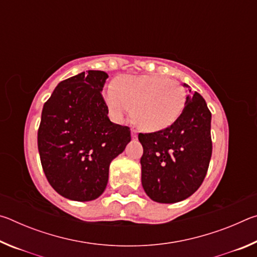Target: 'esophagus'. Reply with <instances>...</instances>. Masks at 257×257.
Instances as JSON below:
<instances>
[{
    "instance_id": "34e87169",
    "label": "esophagus",
    "mask_w": 257,
    "mask_h": 257,
    "mask_svg": "<svg viewBox=\"0 0 257 257\" xmlns=\"http://www.w3.org/2000/svg\"><path fill=\"white\" fill-rule=\"evenodd\" d=\"M132 137H133V139H136L137 138V132L135 129L132 130Z\"/></svg>"
}]
</instances>
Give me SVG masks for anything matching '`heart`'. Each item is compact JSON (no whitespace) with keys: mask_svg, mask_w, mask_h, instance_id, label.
<instances>
[{"mask_svg":"<svg viewBox=\"0 0 257 257\" xmlns=\"http://www.w3.org/2000/svg\"><path fill=\"white\" fill-rule=\"evenodd\" d=\"M112 118L121 121L134 107L138 127L155 133L170 127L179 118L186 93L179 81L156 75L121 76L104 94Z\"/></svg>","mask_w":257,"mask_h":257,"instance_id":"b5f03b06","label":"heart"}]
</instances>
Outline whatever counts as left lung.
<instances>
[{"mask_svg":"<svg viewBox=\"0 0 257 257\" xmlns=\"http://www.w3.org/2000/svg\"><path fill=\"white\" fill-rule=\"evenodd\" d=\"M211 118L205 99L189 88L175 123L160 132L138 135L144 149L142 185L154 202L184 201L202 185L212 155Z\"/></svg>","mask_w":257,"mask_h":257,"instance_id":"8db88e82","label":"left lung"}]
</instances>
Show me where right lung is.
I'll use <instances>...</instances> for the list:
<instances>
[{
    "label": "right lung",
    "instance_id": "1",
    "mask_svg": "<svg viewBox=\"0 0 257 257\" xmlns=\"http://www.w3.org/2000/svg\"><path fill=\"white\" fill-rule=\"evenodd\" d=\"M108 76L88 70L61 81L42 111L38 152L53 189L71 201L101 196L111 161L132 141L130 129L113 123L102 90Z\"/></svg>",
    "mask_w": 257,
    "mask_h": 257
}]
</instances>
